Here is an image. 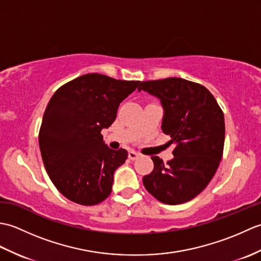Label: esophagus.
<instances>
[{
    "label": "esophagus",
    "instance_id": "obj_1",
    "mask_svg": "<svg viewBox=\"0 0 261 261\" xmlns=\"http://www.w3.org/2000/svg\"><path fill=\"white\" fill-rule=\"evenodd\" d=\"M127 157H129V159H131V160H135V159H137L138 157H139V154H138L136 151H129V154H127Z\"/></svg>",
    "mask_w": 261,
    "mask_h": 261
}]
</instances>
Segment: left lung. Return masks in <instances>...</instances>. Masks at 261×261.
<instances>
[{
    "mask_svg": "<svg viewBox=\"0 0 261 261\" xmlns=\"http://www.w3.org/2000/svg\"><path fill=\"white\" fill-rule=\"evenodd\" d=\"M162 102V129L174 143V158L164 164L152 156L153 170L143 185L159 202L176 205L191 201L208 185L218 169L224 147V115L206 87L177 77L141 82Z\"/></svg>",
    "mask_w": 261,
    "mask_h": 261,
    "instance_id": "1",
    "label": "left lung"
}]
</instances>
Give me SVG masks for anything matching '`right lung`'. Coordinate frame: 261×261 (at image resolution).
<instances>
[{
  "mask_svg": "<svg viewBox=\"0 0 261 261\" xmlns=\"http://www.w3.org/2000/svg\"><path fill=\"white\" fill-rule=\"evenodd\" d=\"M139 84L86 74L51 96L39 131V147L49 178L69 201L95 205L111 194L113 174L124 164L127 151L110 149L101 131L113 123L120 103Z\"/></svg>",
  "mask_w": 261,
  "mask_h": 261,
  "instance_id": "right-lung-1",
  "label": "right lung"
}]
</instances>
